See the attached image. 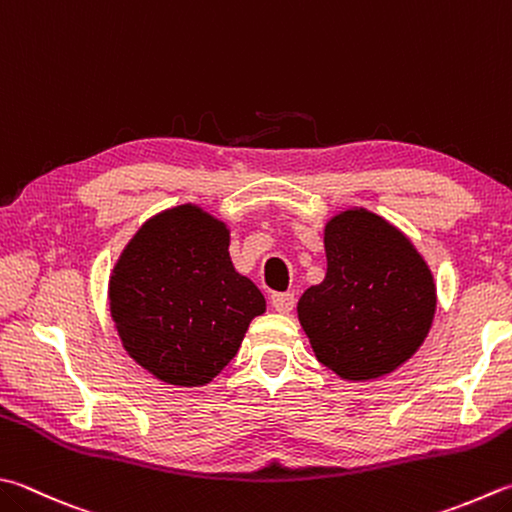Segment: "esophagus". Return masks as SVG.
Returning a JSON list of instances; mask_svg holds the SVG:
<instances>
[{"instance_id": "obj_1", "label": "esophagus", "mask_w": 512, "mask_h": 512, "mask_svg": "<svg viewBox=\"0 0 512 512\" xmlns=\"http://www.w3.org/2000/svg\"><path fill=\"white\" fill-rule=\"evenodd\" d=\"M294 294L292 292H276V294H272V307L276 312H281V314H287V312H292L294 310Z\"/></svg>"}]
</instances>
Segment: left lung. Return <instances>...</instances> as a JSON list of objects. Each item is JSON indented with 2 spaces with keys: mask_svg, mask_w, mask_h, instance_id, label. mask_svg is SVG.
I'll return each instance as SVG.
<instances>
[{
  "mask_svg": "<svg viewBox=\"0 0 512 512\" xmlns=\"http://www.w3.org/2000/svg\"><path fill=\"white\" fill-rule=\"evenodd\" d=\"M327 274L298 301L316 359L347 381L397 370L419 350L435 316L426 260L388 220L365 209L325 227Z\"/></svg>",
  "mask_w": 512,
  "mask_h": 512,
  "instance_id": "obj_1",
  "label": "left lung"
}]
</instances>
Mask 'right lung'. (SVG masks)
I'll return each mask as SVG.
<instances>
[{
	"mask_svg": "<svg viewBox=\"0 0 512 512\" xmlns=\"http://www.w3.org/2000/svg\"><path fill=\"white\" fill-rule=\"evenodd\" d=\"M124 350L160 381L205 385L234 359L265 296L229 258V231L194 205L151 218L109 283Z\"/></svg>",
	"mask_w": 512,
	"mask_h": 512,
	"instance_id": "1",
	"label": "right lung"
}]
</instances>
